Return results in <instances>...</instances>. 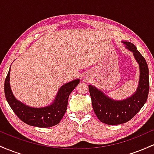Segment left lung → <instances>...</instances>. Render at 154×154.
Instances as JSON below:
<instances>
[{
	"label": "left lung",
	"instance_id": "obj_1",
	"mask_svg": "<svg viewBox=\"0 0 154 154\" xmlns=\"http://www.w3.org/2000/svg\"><path fill=\"white\" fill-rule=\"evenodd\" d=\"M123 43L133 52L140 66L139 85L135 94L127 99L118 101L109 98L91 85H88L95 114L101 122L110 125L128 122L132 119L146 103L149 93V72L146 59L133 44L130 42H123Z\"/></svg>",
	"mask_w": 154,
	"mask_h": 154
}]
</instances>
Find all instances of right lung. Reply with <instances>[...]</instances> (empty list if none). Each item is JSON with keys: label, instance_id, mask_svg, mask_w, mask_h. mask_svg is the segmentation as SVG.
<instances>
[{"label": "right lung", "instance_id": "obj_1", "mask_svg": "<svg viewBox=\"0 0 154 154\" xmlns=\"http://www.w3.org/2000/svg\"><path fill=\"white\" fill-rule=\"evenodd\" d=\"M9 76L10 69L4 83L5 96L10 107L22 122L38 128H50L59 123L66 111L69 96L79 82V79H75L63 85L51 105L35 109L27 106L16 99L10 88Z\"/></svg>", "mask_w": 154, "mask_h": 154}]
</instances>
